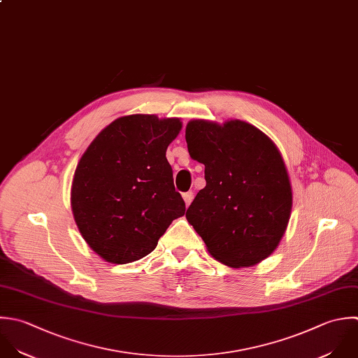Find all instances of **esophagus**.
<instances>
[{
  "label": "esophagus",
  "mask_w": 358,
  "mask_h": 358,
  "mask_svg": "<svg viewBox=\"0 0 358 358\" xmlns=\"http://www.w3.org/2000/svg\"><path fill=\"white\" fill-rule=\"evenodd\" d=\"M182 198H184V201H185V205L189 206V203H191L192 199H194V192H192V191H188V192L182 194Z\"/></svg>",
  "instance_id": "obj_1"
}]
</instances>
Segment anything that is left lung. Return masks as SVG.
I'll use <instances>...</instances> for the list:
<instances>
[{"mask_svg":"<svg viewBox=\"0 0 358 358\" xmlns=\"http://www.w3.org/2000/svg\"><path fill=\"white\" fill-rule=\"evenodd\" d=\"M189 156L205 164L206 187L187 220L219 262L243 268L279 245L292 212L289 174L275 143L254 125L192 120L185 128Z\"/></svg>","mask_w":358,"mask_h":358,"instance_id":"left-lung-1","label":"left lung"}]
</instances>
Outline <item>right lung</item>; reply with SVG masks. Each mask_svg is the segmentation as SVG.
I'll return each instance as SVG.
<instances>
[{
	"label": "right lung",
	"instance_id": "add662e5",
	"mask_svg": "<svg viewBox=\"0 0 358 358\" xmlns=\"http://www.w3.org/2000/svg\"><path fill=\"white\" fill-rule=\"evenodd\" d=\"M178 118L134 114L117 118L89 145L75 170L71 205L87 245L111 264L150 254L171 222L184 216L167 146Z\"/></svg>",
	"mask_w": 358,
	"mask_h": 358
}]
</instances>
